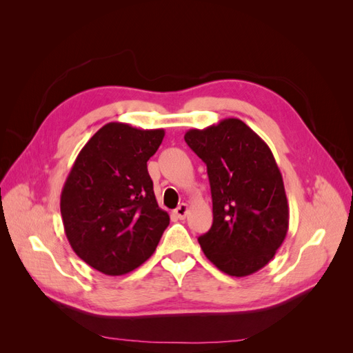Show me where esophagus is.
Instances as JSON below:
<instances>
[{
    "label": "esophagus",
    "mask_w": 353,
    "mask_h": 353,
    "mask_svg": "<svg viewBox=\"0 0 353 353\" xmlns=\"http://www.w3.org/2000/svg\"><path fill=\"white\" fill-rule=\"evenodd\" d=\"M187 212H188V206L185 205V203H181V205L175 209V215L179 219H184L187 216Z\"/></svg>",
    "instance_id": "1"
}]
</instances>
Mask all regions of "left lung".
<instances>
[{
    "label": "left lung",
    "instance_id": "left-lung-1",
    "mask_svg": "<svg viewBox=\"0 0 353 353\" xmlns=\"http://www.w3.org/2000/svg\"><path fill=\"white\" fill-rule=\"evenodd\" d=\"M184 140L208 166L213 222L199 237L218 270L250 275L268 263L288 230L283 176L271 148L240 119L228 117Z\"/></svg>",
    "mask_w": 353,
    "mask_h": 353
}]
</instances>
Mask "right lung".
I'll return each instance as SVG.
<instances>
[{"instance_id": "obj_1", "label": "right lung", "mask_w": 353, "mask_h": 353, "mask_svg": "<svg viewBox=\"0 0 353 353\" xmlns=\"http://www.w3.org/2000/svg\"><path fill=\"white\" fill-rule=\"evenodd\" d=\"M163 137V130L104 125L79 152L61 190L60 212L73 252L105 275L144 263L169 225L147 170Z\"/></svg>"}]
</instances>
